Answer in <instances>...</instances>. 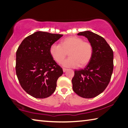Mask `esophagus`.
Instances as JSON below:
<instances>
[{
	"instance_id": "1",
	"label": "esophagus",
	"mask_w": 128,
	"mask_h": 128,
	"mask_svg": "<svg viewBox=\"0 0 128 128\" xmlns=\"http://www.w3.org/2000/svg\"><path fill=\"white\" fill-rule=\"evenodd\" d=\"M68 68H63V71H64V72H66V71L68 70Z\"/></svg>"
}]
</instances>
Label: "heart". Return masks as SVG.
<instances>
[{
	"label": "heart",
	"mask_w": 128,
	"mask_h": 128,
	"mask_svg": "<svg viewBox=\"0 0 128 128\" xmlns=\"http://www.w3.org/2000/svg\"><path fill=\"white\" fill-rule=\"evenodd\" d=\"M70 57L62 62L64 67H84L90 61L93 56L92 45L82 38L72 36L61 40L60 44H53L49 49L52 57L58 64H61L66 53Z\"/></svg>",
	"instance_id": "obj_1"
}]
</instances>
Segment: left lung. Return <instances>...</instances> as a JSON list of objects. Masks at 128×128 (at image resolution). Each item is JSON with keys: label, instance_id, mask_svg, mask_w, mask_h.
Instances as JSON below:
<instances>
[{"label": "left lung", "instance_id": "obj_1", "mask_svg": "<svg viewBox=\"0 0 128 128\" xmlns=\"http://www.w3.org/2000/svg\"><path fill=\"white\" fill-rule=\"evenodd\" d=\"M78 35L88 39L93 52L84 68L75 70L72 89L82 98H94L104 90L110 81L114 69L113 51L104 38L90 31L80 32Z\"/></svg>", "mask_w": 128, "mask_h": 128}]
</instances>
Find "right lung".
I'll return each instance as SVG.
<instances>
[{
    "label": "right lung",
    "instance_id": "add662e5",
    "mask_svg": "<svg viewBox=\"0 0 128 128\" xmlns=\"http://www.w3.org/2000/svg\"><path fill=\"white\" fill-rule=\"evenodd\" d=\"M63 35L36 31L23 40L16 52V71L20 85L28 94L45 98L54 92L62 68L49 49Z\"/></svg>",
    "mask_w": 128,
    "mask_h": 128
}]
</instances>
